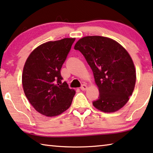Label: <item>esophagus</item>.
<instances>
[{
  "instance_id": "obj_1",
  "label": "esophagus",
  "mask_w": 153,
  "mask_h": 153,
  "mask_svg": "<svg viewBox=\"0 0 153 153\" xmlns=\"http://www.w3.org/2000/svg\"><path fill=\"white\" fill-rule=\"evenodd\" d=\"M87 88H88V86H87V85H86V84H82V85L81 86L80 89L82 91H86V89H87Z\"/></svg>"
}]
</instances>
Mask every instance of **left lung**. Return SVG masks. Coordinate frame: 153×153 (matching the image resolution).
Masks as SVG:
<instances>
[{"label":"left lung","mask_w":153,"mask_h":153,"mask_svg":"<svg viewBox=\"0 0 153 153\" xmlns=\"http://www.w3.org/2000/svg\"><path fill=\"white\" fill-rule=\"evenodd\" d=\"M74 49L85 58L99 88V97L93 105L105 113L122 108L133 92L136 72L133 60L119 43L103 36H86Z\"/></svg>","instance_id":"obj_1"}]
</instances>
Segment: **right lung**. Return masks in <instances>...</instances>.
<instances>
[{"label": "right lung", "instance_id": "right-lung-1", "mask_svg": "<svg viewBox=\"0 0 153 153\" xmlns=\"http://www.w3.org/2000/svg\"><path fill=\"white\" fill-rule=\"evenodd\" d=\"M76 38H64L40 45L27 58L22 72L25 94L38 112L53 117L69 108L76 91L60 74Z\"/></svg>", "mask_w": 153, "mask_h": 153}]
</instances>
